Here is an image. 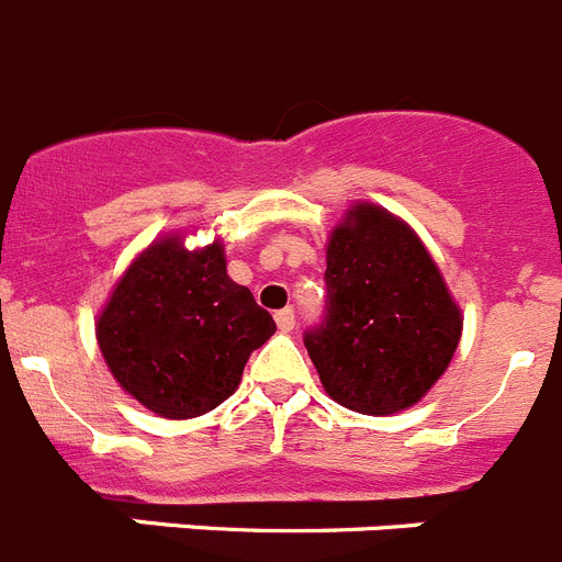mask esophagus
Instances as JSON below:
<instances>
[{
	"mask_svg": "<svg viewBox=\"0 0 562 562\" xmlns=\"http://www.w3.org/2000/svg\"><path fill=\"white\" fill-rule=\"evenodd\" d=\"M276 324L281 331H292L295 329V312L292 310H278L276 312Z\"/></svg>",
	"mask_w": 562,
	"mask_h": 562,
	"instance_id": "1",
	"label": "esophagus"
}]
</instances>
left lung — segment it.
Here are the masks:
<instances>
[{"instance_id":"obj_1","label":"left lung","mask_w":562,"mask_h":562,"mask_svg":"<svg viewBox=\"0 0 562 562\" xmlns=\"http://www.w3.org/2000/svg\"><path fill=\"white\" fill-rule=\"evenodd\" d=\"M326 306L304 331L326 394L385 416L428 394L461 337V312L416 233L357 205L326 250Z\"/></svg>"}]
</instances>
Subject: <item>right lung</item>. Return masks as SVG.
<instances>
[{"label": "right lung", "mask_w": 562, "mask_h": 562, "mask_svg": "<svg viewBox=\"0 0 562 562\" xmlns=\"http://www.w3.org/2000/svg\"><path fill=\"white\" fill-rule=\"evenodd\" d=\"M272 331L270 312L227 276L222 245L191 252L177 238H162L128 267L98 321L114 380L168 419L222 405Z\"/></svg>", "instance_id": "obj_1"}]
</instances>
